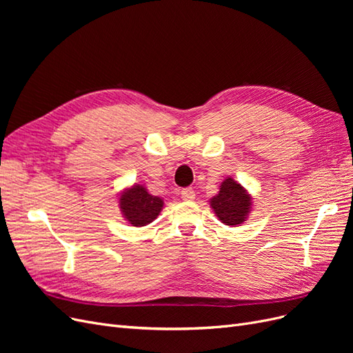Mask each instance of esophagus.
<instances>
[{"instance_id":"34e87169","label":"esophagus","mask_w":353,"mask_h":353,"mask_svg":"<svg viewBox=\"0 0 353 353\" xmlns=\"http://www.w3.org/2000/svg\"><path fill=\"white\" fill-rule=\"evenodd\" d=\"M181 197H183V200H185V201L194 200V199H196L194 190H193V188H184L183 191H181Z\"/></svg>"}]
</instances>
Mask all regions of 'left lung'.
I'll use <instances>...</instances> for the list:
<instances>
[{
	"instance_id": "left-lung-1",
	"label": "left lung",
	"mask_w": 353,
	"mask_h": 353,
	"mask_svg": "<svg viewBox=\"0 0 353 353\" xmlns=\"http://www.w3.org/2000/svg\"><path fill=\"white\" fill-rule=\"evenodd\" d=\"M209 201L218 219L228 227H239L248 221L253 205L249 191L232 176L222 181L219 193Z\"/></svg>"
}]
</instances>
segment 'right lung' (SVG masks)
Returning a JSON list of instances; mask_svg holds the SVG:
<instances>
[{
    "label": "right lung",
    "instance_id": "1",
    "mask_svg": "<svg viewBox=\"0 0 353 353\" xmlns=\"http://www.w3.org/2000/svg\"><path fill=\"white\" fill-rule=\"evenodd\" d=\"M117 200L125 221L132 227H145L152 223L165 205L163 199L152 196L141 184L126 187Z\"/></svg>",
    "mask_w": 353,
    "mask_h": 353
}]
</instances>
